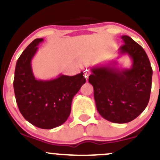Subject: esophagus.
Masks as SVG:
<instances>
[{
  "label": "esophagus",
  "instance_id": "34e87169",
  "mask_svg": "<svg viewBox=\"0 0 160 160\" xmlns=\"http://www.w3.org/2000/svg\"><path fill=\"white\" fill-rule=\"evenodd\" d=\"M89 74H90V72H89V71H88L87 70L84 71V77H85L86 80H87V79H88V77L89 76Z\"/></svg>",
  "mask_w": 160,
  "mask_h": 160
}]
</instances>
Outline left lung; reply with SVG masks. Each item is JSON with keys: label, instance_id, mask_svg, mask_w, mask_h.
<instances>
[{"label": "left lung", "instance_id": "8db88e82", "mask_svg": "<svg viewBox=\"0 0 160 160\" xmlns=\"http://www.w3.org/2000/svg\"><path fill=\"white\" fill-rule=\"evenodd\" d=\"M121 38L124 44L120 47V52L131 57V68L95 67L89 77L97 111L105 120L115 123L131 122L144 111L149 102L153 75L144 49L130 37Z\"/></svg>", "mask_w": 160, "mask_h": 160}]
</instances>
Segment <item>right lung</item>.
Segmentation results:
<instances>
[{"label": "right lung", "mask_w": 160, "mask_h": 160, "mask_svg": "<svg viewBox=\"0 0 160 160\" xmlns=\"http://www.w3.org/2000/svg\"><path fill=\"white\" fill-rule=\"evenodd\" d=\"M43 38L33 40L18 58L13 88L20 113L30 123L50 129L61 126L71 113L72 99L86 82L83 73L59 75L51 80H36L31 61Z\"/></svg>", "instance_id": "1"}]
</instances>
